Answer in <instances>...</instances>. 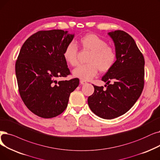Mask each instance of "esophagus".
Returning <instances> with one entry per match:
<instances>
[{
    "label": "esophagus",
    "instance_id": "34e87169",
    "mask_svg": "<svg viewBox=\"0 0 160 160\" xmlns=\"http://www.w3.org/2000/svg\"><path fill=\"white\" fill-rule=\"evenodd\" d=\"M80 84H82V85L86 84V83H87V82H86L85 80H81L80 81Z\"/></svg>",
    "mask_w": 160,
    "mask_h": 160
}]
</instances>
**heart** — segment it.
<instances>
[{
    "instance_id": "b5f03b06",
    "label": "heart",
    "mask_w": 160,
    "mask_h": 160,
    "mask_svg": "<svg viewBox=\"0 0 160 160\" xmlns=\"http://www.w3.org/2000/svg\"><path fill=\"white\" fill-rule=\"evenodd\" d=\"M79 42L84 50L90 51L87 62L88 63L79 65L73 71L76 77L84 80H89L97 74L99 70L102 72L110 71L116 61V52L113 48L107 45V42L95 34H87L82 37ZM78 49L71 42L63 50L65 61L71 66L78 65Z\"/></svg>"
}]
</instances>
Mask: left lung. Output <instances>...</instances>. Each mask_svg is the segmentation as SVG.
I'll return each mask as SVG.
<instances>
[{
  "label": "left lung",
  "instance_id": "left-lung-1",
  "mask_svg": "<svg viewBox=\"0 0 160 160\" xmlns=\"http://www.w3.org/2000/svg\"><path fill=\"white\" fill-rule=\"evenodd\" d=\"M108 34L114 41L116 61L101 79L106 82L107 89L93 84L94 92L88 102L95 114L111 120L126 113L141 96L144 84V59L129 34L120 30Z\"/></svg>",
  "mask_w": 160,
  "mask_h": 160
}]
</instances>
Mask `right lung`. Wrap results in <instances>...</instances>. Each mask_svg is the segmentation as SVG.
Listing matches in <instances>:
<instances>
[{
  "instance_id": "add662e5",
  "label": "right lung",
  "mask_w": 160,
  "mask_h": 160,
  "mask_svg": "<svg viewBox=\"0 0 160 160\" xmlns=\"http://www.w3.org/2000/svg\"><path fill=\"white\" fill-rule=\"evenodd\" d=\"M74 34L54 29L40 31L27 38L16 63L19 92L26 107L44 118H52L66 109L69 96L79 79L58 82L71 74L63 57L65 46Z\"/></svg>"
}]
</instances>
